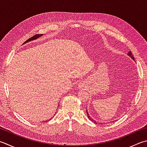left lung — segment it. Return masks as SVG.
Returning a JSON list of instances; mask_svg holds the SVG:
<instances>
[{
	"label": "left lung",
	"instance_id": "left-lung-1",
	"mask_svg": "<svg viewBox=\"0 0 147 147\" xmlns=\"http://www.w3.org/2000/svg\"><path fill=\"white\" fill-rule=\"evenodd\" d=\"M129 55V56L131 57L132 59H133L134 61V57H133V56H132V54L131 53V51H129V52H128V54H127ZM86 114H87V117H88V118L90 119V120H91V121H93V122H95V123H96V121L94 120H93V118H91L90 117V115H89V114H88V110H86Z\"/></svg>",
	"mask_w": 147,
	"mask_h": 147
}]
</instances>
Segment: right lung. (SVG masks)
Masks as SVG:
<instances>
[{"label": "right lung", "instance_id": "obj_1", "mask_svg": "<svg viewBox=\"0 0 147 147\" xmlns=\"http://www.w3.org/2000/svg\"><path fill=\"white\" fill-rule=\"evenodd\" d=\"M42 35V34H36V35H34V36H32V38H29V40H27V41H26L24 42V43H27V42H29V41H32V40H36V39H37V38H38L39 37H40ZM50 120H51V119H50ZM46 121H47V120Z\"/></svg>", "mask_w": 147, "mask_h": 147}]
</instances>
